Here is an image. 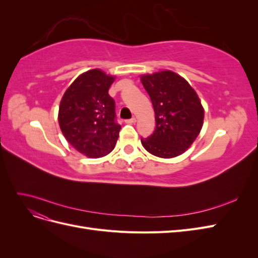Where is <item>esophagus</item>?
Masks as SVG:
<instances>
[{"label": "esophagus", "mask_w": 258, "mask_h": 258, "mask_svg": "<svg viewBox=\"0 0 258 258\" xmlns=\"http://www.w3.org/2000/svg\"><path fill=\"white\" fill-rule=\"evenodd\" d=\"M126 122H127V123H131V124H134V123H136V122H137V118H136V117H132L131 119L127 120Z\"/></svg>", "instance_id": "obj_1"}]
</instances>
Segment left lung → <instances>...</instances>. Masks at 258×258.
I'll list each match as a JSON object with an SVG mask.
<instances>
[{"label":"left lung","mask_w":258,"mask_h":258,"mask_svg":"<svg viewBox=\"0 0 258 258\" xmlns=\"http://www.w3.org/2000/svg\"><path fill=\"white\" fill-rule=\"evenodd\" d=\"M151 98L156 129L141 139L145 150L159 158L182 155L195 142L204 126L205 108L197 92L184 77L170 70L140 75Z\"/></svg>","instance_id":"obj_1"}]
</instances>
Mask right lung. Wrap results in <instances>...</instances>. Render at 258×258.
<instances>
[{"label":"right lung","instance_id":"obj_1","mask_svg":"<svg viewBox=\"0 0 258 258\" xmlns=\"http://www.w3.org/2000/svg\"><path fill=\"white\" fill-rule=\"evenodd\" d=\"M115 76L100 69L82 73L69 86L59 105L62 135L77 152L89 158L110 154L120 126L115 122V102L108 89Z\"/></svg>","mask_w":258,"mask_h":258}]
</instances>
